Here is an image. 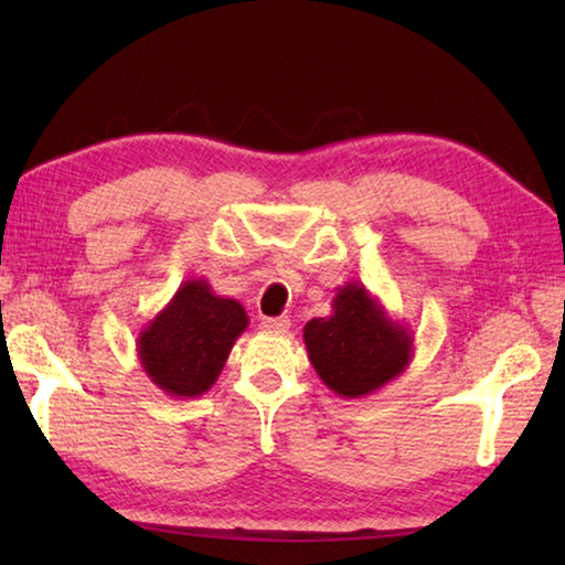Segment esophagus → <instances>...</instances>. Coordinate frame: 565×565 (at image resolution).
<instances>
[{"label": "esophagus", "instance_id": "obj_1", "mask_svg": "<svg viewBox=\"0 0 565 565\" xmlns=\"http://www.w3.org/2000/svg\"><path fill=\"white\" fill-rule=\"evenodd\" d=\"M262 327H264L266 331L284 333V331H289L291 321H289V317H274V319H264V321H262Z\"/></svg>", "mask_w": 565, "mask_h": 565}]
</instances>
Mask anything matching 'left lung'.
Here are the masks:
<instances>
[{"label": "left lung", "mask_w": 565, "mask_h": 565, "mask_svg": "<svg viewBox=\"0 0 565 565\" xmlns=\"http://www.w3.org/2000/svg\"><path fill=\"white\" fill-rule=\"evenodd\" d=\"M303 343L313 371L341 398L376 394L414 359V331L359 281L339 286L329 317L303 327Z\"/></svg>", "instance_id": "8db88e82"}]
</instances>
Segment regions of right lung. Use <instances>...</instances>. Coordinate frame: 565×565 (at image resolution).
<instances>
[{"label": "right lung", "mask_w": 565, "mask_h": 565, "mask_svg": "<svg viewBox=\"0 0 565 565\" xmlns=\"http://www.w3.org/2000/svg\"><path fill=\"white\" fill-rule=\"evenodd\" d=\"M246 327L248 317L236 299L216 296L206 279H186L139 331V363L167 396L196 398L216 384Z\"/></svg>", "instance_id": "right-lung-1"}]
</instances>
